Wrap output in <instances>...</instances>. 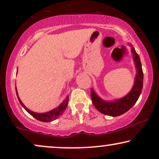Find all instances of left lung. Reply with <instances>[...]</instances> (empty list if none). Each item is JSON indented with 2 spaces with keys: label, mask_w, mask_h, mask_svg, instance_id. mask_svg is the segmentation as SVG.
Returning a JSON list of instances; mask_svg holds the SVG:
<instances>
[{
  "label": "left lung",
  "mask_w": 159,
  "mask_h": 159,
  "mask_svg": "<svg viewBox=\"0 0 159 159\" xmlns=\"http://www.w3.org/2000/svg\"><path fill=\"white\" fill-rule=\"evenodd\" d=\"M132 52L136 66L137 75L132 90L127 96L115 102H105L98 97L93 89H91L90 96L93 104L102 114L112 116H117L123 114L132 108L141 93L143 80V72L142 70L141 63L139 55L137 54L134 48H132Z\"/></svg>",
  "instance_id": "8db88e82"
}]
</instances>
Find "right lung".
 <instances>
[{
	"label": "right lung",
	"instance_id": "obj_1",
	"mask_svg": "<svg viewBox=\"0 0 159 159\" xmlns=\"http://www.w3.org/2000/svg\"><path fill=\"white\" fill-rule=\"evenodd\" d=\"M16 94H17L18 98H19V101L20 104L21 105V106H22L24 108H25V110L29 113V114L31 115V116H34L35 119L42 122H51V121H53V120L57 119V117H59V116H61L63 112H64L66 109L67 105H68L69 97H66V98L64 101H63V102L59 105V106L57 107V108L54 109V110L51 111H48V112L47 113H44V114H37V113L33 112V111H30L29 109H27L25 105H24V104L21 102V99H20L19 96H18L17 90H16Z\"/></svg>",
	"mask_w": 159,
	"mask_h": 159
}]
</instances>
